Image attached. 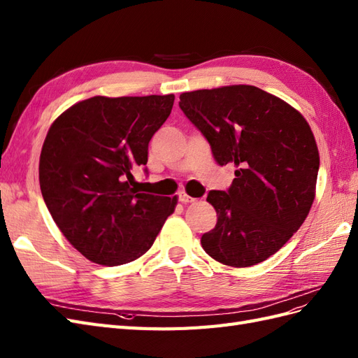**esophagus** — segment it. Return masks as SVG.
<instances>
[{"label": "esophagus", "mask_w": 358, "mask_h": 358, "mask_svg": "<svg viewBox=\"0 0 358 358\" xmlns=\"http://www.w3.org/2000/svg\"><path fill=\"white\" fill-rule=\"evenodd\" d=\"M179 201H180V203H185V205H187V203H192V201H196V199L189 197V196L187 194V192H180V194H179Z\"/></svg>", "instance_id": "1"}]
</instances>
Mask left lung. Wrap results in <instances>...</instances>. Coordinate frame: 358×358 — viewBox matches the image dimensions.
Returning a JSON list of instances; mask_svg holds the SVG:
<instances>
[{"instance_id": "obj_1", "label": "left lung", "mask_w": 358, "mask_h": 358, "mask_svg": "<svg viewBox=\"0 0 358 358\" xmlns=\"http://www.w3.org/2000/svg\"><path fill=\"white\" fill-rule=\"evenodd\" d=\"M179 107L205 135L220 166H235L227 191H209L217 224L201 247L217 262H264L301 227L315 200L320 152L301 113L255 85L180 94Z\"/></svg>"}]
</instances>
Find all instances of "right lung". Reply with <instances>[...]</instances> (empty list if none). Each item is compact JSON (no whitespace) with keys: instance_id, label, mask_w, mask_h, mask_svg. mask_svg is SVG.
I'll return each instance as SVG.
<instances>
[{"instance_id":"obj_1","label":"right lung","mask_w":358,"mask_h":358,"mask_svg":"<svg viewBox=\"0 0 358 358\" xmlns=\"http://www.w3.org/2000/svg\"><path fill=\"white\" fill-rule=\"evenodd\" d=\"M175 94L122 96L72 105L55 119L41 153V191L66 239L94 264L117 266L152 247L178 197L146 194L132 171Z\"/></svg>"}]
</instances>
